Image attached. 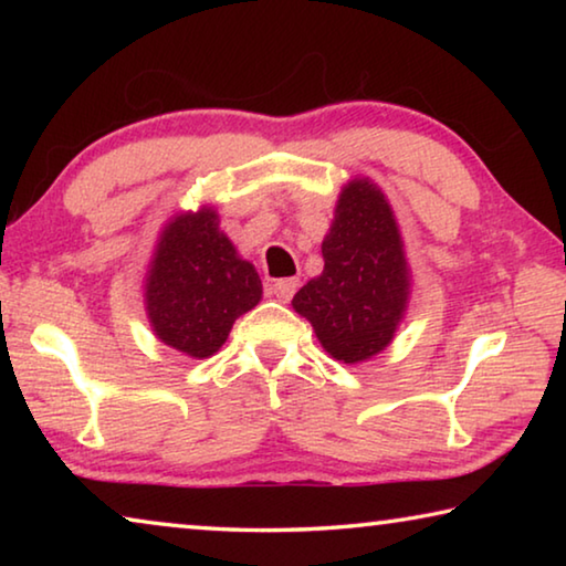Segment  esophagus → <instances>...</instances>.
I'll return each instance as SVG.
<instances>
[{
  "mask_svg": "<svg viewBox=\"0 0 566 566\" xmlns=\"http://www.w3.org/2000/svg\"><path fill=\"white\" fill-rule=\"evenodd\" d=\"M296 286H300V280H294V276H286V280H276L272 284V294L280 302H290L294 292H296Z\"/></svg>",
  "mask_w": 566,
  "mask_h": 566,
  "instance_id": "obj_1",
  "label": "esophagus"
}]
</instances>
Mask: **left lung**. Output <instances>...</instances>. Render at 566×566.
Here are the masks:
<instances>
[{"label":"left lung","mask_w":566,"mask_h":566,"mask_svg":"<svg viewBox=\"0 0 566 566\" xmlns=\"http://www.w3.org/2000/svg\"><path fill=\"white\" fill-rule=\"evenodd\" d=\"M322 256L324 270L294 294V312L337 361L377 357L405 319L411 272L395 209L369 177L342 187Z\"/></svg>","instance_id":"left-lung-1"}]
</instances>
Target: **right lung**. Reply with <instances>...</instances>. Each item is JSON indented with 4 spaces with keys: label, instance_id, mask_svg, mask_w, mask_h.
Returning a JSON list of instances; mask_svg holds the SVG:
<instances>
[{
    "label": "right lung",
    "instance_id": "obj_1",
    "mask_svg": "<svg viewBox=\"0 0 566 566\" xmlns=\"http://www.w3.org/2000/svg\"><path fill=\"white\" fill-rule=\"evenodd\" d=\"M260 300V274L219 229L214 207L179 212L161 227L145 276V310L159 342L191 359L212 357Z\"/></svg>",
    "mask_w": 566,
    "mask_h": 566
}]
</instances>
